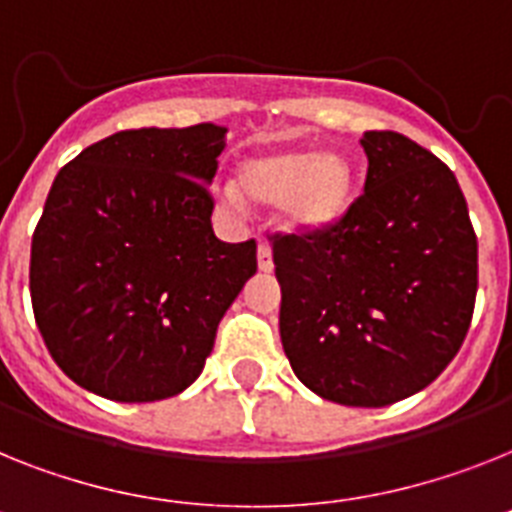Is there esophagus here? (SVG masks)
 <instances>
[{
    "instance_id": "34e87169",
    "label": "esophagus",
    "mask_w": 512,
    "mask_h": 512,
    "mask_svg": "<svg viewBox=\"0 0 512 512\" xmlns=\"http://www.w3.org/2000/svg\"><path fill=\"white\" fill-rule=\"evenodd\" d=\"M257 268L263 270V273L273 270V255H270V247L265 242L257 244Z\"/></svg>"
}]
</instances>
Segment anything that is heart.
<instances>
[{"instance_id": "1", "label": "heart", "mask_w": 512, "mask_h": 512, "mask_svg": "<svg viewBox=\"0 0 512 512\" xmlns=\"http://www.w3.org/2000/svg\"><path fill=\"white\" fill-rule=\"evenodd\" d=\"M226 216H242L247 200L273 208L291 234H322L346 218L354 203V169L317 148H263L236 163L234 182L213 187Z\"/></svg>"}]
</instances>
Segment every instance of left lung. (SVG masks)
<instances>
[{
    "label": "left lung",
    "instance_id": "obj_1",
    "mask_svg": "<svg viewBox=\"0 0 512 512\" xmlns=\"http://www.w3.org/2000/svg\"><path fill=\"white\" fill-rule=\"evenodd\" d=\"M364 195L322 234L276 236L283 351L325 401L380 409L453 362L476 299V234L453 171L398 132H364Z\"/></svg>",
    "mask_w": 512,
    "mask_h": 512
}]
</instances>
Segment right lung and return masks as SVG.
Here are the masks:
<instances>
[{
  "instance_id": "1",
  "label": "right lung",
  "mask_w": 512,
  "mask_h": 512,
  "mask_svg": "<svg viewBox=\"0 0 512 512\" xmlns=\"http://www.w3.org/2000/svg\"><path fill=\"white\" fill-rule=\"evenodd\" d=\"M226 127L124 130L57 174L30 244V302L64 375L119 403L200 377L257 273V244L213 234L208 187Z\"/></svg>"
}]
</instances>
